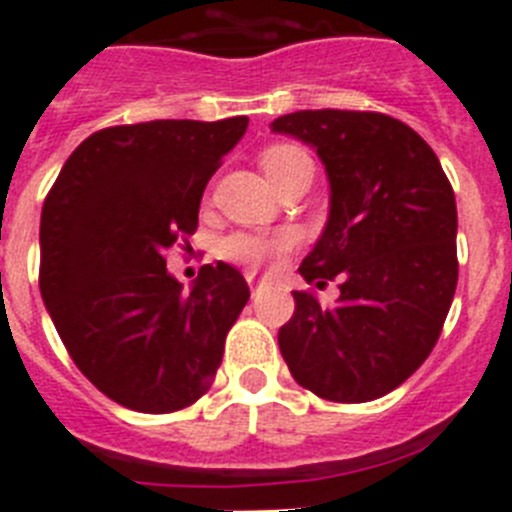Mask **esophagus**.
<instances>
[{
	"instance_id": "1",
	"label": "esophagus",
	"mask_w": 512,
	"mask_h": 512,
	"mask_svg": "<svg viewBox=\"0 0 512 512\" xmlns=\"http://www.w3.org/2000/svg\"><path fill=\"white\" fill-rule=\"evenodd\" d=\"M248 284H251V289L256 287V274H248Z\"/></svg>"
}]
</instances>
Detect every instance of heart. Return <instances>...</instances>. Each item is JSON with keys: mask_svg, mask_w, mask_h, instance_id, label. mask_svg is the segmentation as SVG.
<instances>
[{"mask_svg": "<svg viewBox=\"0 0 512 512\" xmlns=\"http://www.w3.org/2000/svg\"><path fill=\"white\" fill-rule=\"evenodd\" d=\"M300 158H310L302 148L289 146V143H277L269 146L261 153V169L271 179V184L277 182L279 176L297 164ZM300 235L292 228L279 230H235V233L225 235L220 241V256L230 264L246 266V269H264V266L274 264L282 259L284 253H289L297 246Z\"/></svg>", "mask_w": 512, "mask_h": 512, "instance_id": "heart-1", "label": "heart"}]
</instances>
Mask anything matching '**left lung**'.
I'll return each mask as SVG.
<instances>
[{
    "label": "left lung",
    "mask_w": 512,
    "mask_h": 512,
    "mask_svg": "<svg viewBox=\"0 0 512 512\" xmlns=\"http://www.w3.org/2000/svg\"><path fill=\"white\" fill-rule=\"evenodd\" d=\"M274 133L315 146L330 182V217L300 274L336 305L292 292L279 328L289 372L330 402H369L428 359L459 279L456 200L433 148L382 112L302 110Z\"/></svg>",
    "instance_id": "1"
}]
</instances>
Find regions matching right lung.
<instances>
[{"label":"right lung","mask_w":512,"mask_h":512,"mask_svg":"<svg viewBox=\"0 0 512 512\" xmlns=\"http://www.w3.org/2000/svg\"><path fill=\"white\" fill-rule=\"evenodd\" d=\"M246 128L228 117L97 130L45 197L40 295L79 372L117 405L174 413L210 390L251 292L223 261L184 292L166 251L197 230L202 192Z\"/></svg>","instance_id":"add662e5"}]
</instances>
